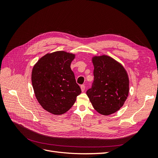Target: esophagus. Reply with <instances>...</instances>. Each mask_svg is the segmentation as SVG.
I'll use <instances>...</instances> for the list:
<instances>
[{"instance_id":"esophagus-1","label":"esophagus","mask_w":158,"mask_h":158,"mask_svg":"<svg viewBox=\"0 0 158 158\" xmlns=\"http://www.w3.org/2000/svg\"><path fill=\"white\" fill-rule=\"evenodd\" d=\"M80 88H81V90H82V92H84V91L85 90V85H82L80 86Z\"/></svg>"}]
</instances>
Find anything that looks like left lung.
I'll return each mask as SVG.
<instances>
[{"label": "left lung", "instance_id": "left-lung-1", "mask_svg": "<svg viewBox=\"0 0 158 158\" xmlns=\"http://www.w3.org/2000/svg\"><path fill=\"white\" fill-rule=\"evenodd\" d=\"M94 80L86 94L94 108L103 115L117 112L129 92V79L123 65L107 55L94 56Z\"/></svg>", "mask_w": 158, "mask_h": 158}]
</instances>
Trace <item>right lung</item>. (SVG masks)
Here are the masks:
<instances>
[{"label":"right lung","mask_w":158,"mask_h":158,"mask_svg":"<svg viewBox=\"0 0 158 158\" xmlns=\"http://www.w3.org/2000/svg\"><path fill=\"white\" fill-rule=\"evenodd\" d=\"M74 58V54L55 51L42 56L32 69L31 82L36 99L52 114L68 111L81 93L70 69Z\"/></svg>","instance_id":"add662e5"}]
</instances>
